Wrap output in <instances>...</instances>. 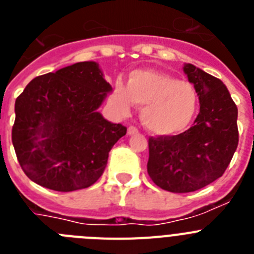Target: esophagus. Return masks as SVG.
I'll list each match as a JSON object with an SVG mask.
<instances>
[{
  "instance_id": "esophagus-1",
  "label": "esophagus",
  "mask_w": 254,
  "mask_h": 254,
  "mask_svg": "<svg viewBox=\"0 0 254 254\" xmlns=\"http://www.w3.org/2000/svg\"><path fill=\"white\" fill-rule=\"evenodd\" d=\"M127 132H128V134H137L138 133V129L136 128V127H133V126H131V127H128V129H127Z\"/></svg>"
}]
</instances>
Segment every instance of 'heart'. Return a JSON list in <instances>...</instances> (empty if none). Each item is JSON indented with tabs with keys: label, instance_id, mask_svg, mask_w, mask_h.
<instances>
[{
	"label": "heart",
	"instance_id": "heart-1",
	"mask_svg": "<svg viewBox=\"0 0 254 254\" xmlns=\"http://www.w3.org/2000/svg\"><path fill=\"white\" fill-rule=\"evenodd\" d=\"M109 102L121 114L128 113L132 104L141 107L142 125L151 133L170 136L183 131L193 120L198 95L190 82L155 69H136L126 86L114 84Z\"/></svg>",
	"mask_w": 254,
	"mask_h": 254
}]
</instances>
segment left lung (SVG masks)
<instances>
[{"instance_id": "left-lung-1", "label": "left lung", "mask_w": 254, "mask_h": 254, "mask_svg": "<svg viewBox=\"0 0 254 254\" xmlns=\"http://www.w3.org/2000/svg\"><path fill=\"white\" fill-rule=\"evenodd\" d=\"M199 113L190 129L177 136L149 138L147 173L155 185L174 193L206 187L223 176L238 146V108L219 78L186 64Z\"/></svg>"}]
</instances>
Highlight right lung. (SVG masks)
<instances>
[{"label":"right lung","instance_id":"right-lung-1","mask_svg":"<svg viewBox=\"0 0 254 254\" xmlns=\"http://www.w3.org/2000/svg\"><path fill=\"white\" fill-rule=\"evenodd\" d=\"M112 86L99 64L77 62L33 78L15 102L12 145L29 179L71 192L94 185L127 128L98 112Z\"/></svg>","mask_w":254,"mask_h":254}]
</instances>
